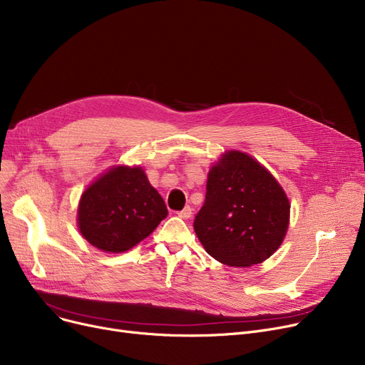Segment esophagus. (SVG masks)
I'll return each instance as SVG.
<instances>
[{
	"label": "esophagus",
	"mask_w": 365,
	"mask_h": 365,
	"mask_svg": "<svg viewBox=\"0 0 365 365\" xmlns=\"http://www.w3.org/2000/svg\"><path fill=\"white\" fill-rule=\"evenodd\" d=\"M179 215V217H182V219H189L190 216H192V208H190L189 205L187 207H185L182 212H179L178 213Z\"/></svg>",
	"instance_id": "34e87169"
}]
</instances>
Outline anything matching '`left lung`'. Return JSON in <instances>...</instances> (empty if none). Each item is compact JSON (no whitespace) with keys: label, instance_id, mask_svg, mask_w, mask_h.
Segmentation results:
<instances>
[{"label":"left lung","instance_id":"obj_1","mask_svg":"<svg viewBox=\"0 0 365 365\" xmlns=\"http://www.w3.org/2000/svg\"><path fill=\"white\" fill-rule=\"evenodd\" d=\"M290 225V201L272 173L237 149L210 167L205 201L194 229L217 262L248 267L269 259Z\"/></svg>","mask_w":365,"mask_h":365}]
</instances>
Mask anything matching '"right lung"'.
<instances>
[{
  "label": "right lung",
  "instance_id": "add662e5",
  "mask_svg": "<svg viewBox=\"0 0 365 365\" xmlns=\"http://www.w3.org/2000/svg\"><path fill=\"white\" fill-rule=\"evenodd\" d=\"M167 215L163 197L142 165L115 164L84 189L76 226L93 247L124 253L155 231Z\"/></svg>",
  "mask_w": 365,
  "mask_h": 365
}]
</instances>
